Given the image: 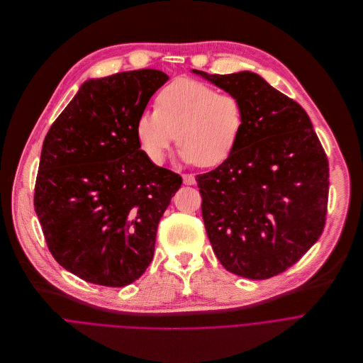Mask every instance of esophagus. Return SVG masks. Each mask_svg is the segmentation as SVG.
Returning <instances> with one entry per match:
<instances>
[{
    "mask_svg": "<svg viewBox=\"0 0 363 363\" xmlns=\"http://www.w3.org/2000/svg\"><path fill=\"white\" fill-rule=\"evenodd\" d=\"M183 183L187 186H193L196 183V179L193 174H183Z\"/></svg>",
    "mask_w": 363,
    "mask_h": 363,
    "instance_id": "34e87169",
    "label": "esophagus"
}]
</instances>
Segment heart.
Wrapping results in <instances>:
<instances>
[{
	"mask_svg": "<svg viewBox=\"0 0 363 363\" xmlns=\"http://www.w3.org/2000/svg\"><path fill=\"white\" fill-rule=\"evenodd\" d=\"M245 125L240 101L219 94L194 80H176L155 101V113H143L135 121L138 146L155 164H162L176 140L186 163L216 167L235 152Z\"/></svg>",
	"mask_w": 363,
	"mask_h": 363,
	"instance_id": "obj_1",
	"label": "heart"
}]
</instances>
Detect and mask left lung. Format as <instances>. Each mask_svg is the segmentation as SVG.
Segmentation results:
<instances>
[{
	"label": "left lung",
	"instance_id": "8db88e82",
	"mask_svg": "<svg viewBox=\"0 0 363 363\" xmlns=\"http://www.w3.org/2000/svg\"><path fill=\"white\" fill-rule=\"evenodd\" d=\"M245 114L232 156L197 174L213 252L238 276L262 280L295 264L323 232L329 163L309 116L250 71L207 74Z\"/></svg>",
	"mask_w": 363,
	"mask_h": 363
}]
</instances>
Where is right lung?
<instances>
[{
	"label": "right lung",
	"instance_id": "add662e5",
	"mask_svg": "<svg viewBox=\"0 0 363 363\" xmlns=\"http://www.w3.org/2000/svg\"><path fill=\"white\" fill-rule=\"evenodd\" d=\"M167 80L153 68L90 80L44 138L34 208L52 257L86 281L123 287L152 263L182 177L140 150L135 121Z\"/></svg>",
	"mask_w": 363,
	"mask_h": 363
}]
</instances>
